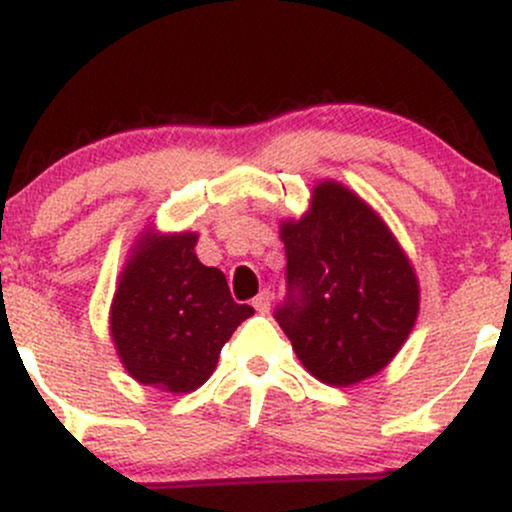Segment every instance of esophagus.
<instances>
[{
  "label": "esophagus",
  "instance_id": "1",
  "mask_svg": "<svg viewBox=\"0 0 512 512\" xmlns=\"http://www.w3.org/2000/svg\"><path fill=\"white\" fill-rule=\"evenodd\" d=\"M252 305H255L257 313H262V315L269 313V305H272V291L264 289V291L257 293V296L252 298Z\"/></svg>",
  "mask_w": 512,
  "mask_h": 512
}]
</instances>
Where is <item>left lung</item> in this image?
<instances>
[{
    "instance_id": "obj_1",
    "label": "left lung",
    "mask_w": 512,
    "mask_h": 512,
    "mask_svg": "<svg viewBox=\"0 0 512 512\" xmlns=\"http://www.w3.org/2000/svg\"><path fill=\"white\" fill-rule=\"evenodd\" d=\"M289 298L274 317L298 361L325 385L380 373L414 330L419 279L366 199L320 180L301 219L279 223Z\"/></svg>"
}]
</instances>
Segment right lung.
Returning a JSON list of instances; mask_svg holds the SVG:
<instances>
[{"mask_svg":"<svg viewBox=\"0 0 512 512\" xmlns=\"http://www.w3.org/2000/svg\"><path fill=\"white\" fill-rule=\"evenodd\" d=\"M197 233L144 228L110 303V339L137 383L187 395L209 380L223 344L255 310L238 305L221 269L199 262Z\"/></svg>","mask_w":512,"mask_h":512,"instance_id":"1","label":"right lung"}]
</instances>
